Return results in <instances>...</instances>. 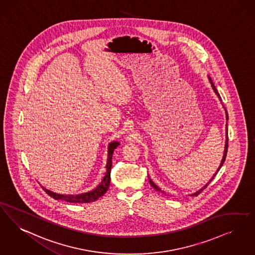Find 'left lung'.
I'll return each instance as SVG.
<instances>
[{"label": "left lung", "mask_w": 255, "mask_h": 255, "mask_svg": "<svg viewBox=\"0 0 255 255\" xmlns=\"http://www.w3.org/2000/svg\"><path fill=\"white\" fill-rule=\"evenodd\" d=\"M208 78H209V81H210V83H211V85H212V87H213V90H214V93L216 94V96L218 97V99H219V101L221 102V98H220V96H219V94H218V92H217V90H216V88H215V86H214V83H213V82H212V80H211V78L208 76ZM225 109V108H224ZM225 113H226V120H227V122H228V120H229V116H228V112H227V110L225 109ZM228 140H229V138H228V123L226 124V142H225V148H224V153H223V157H222V160H221V163H220V165H219V167H218V169L216 170V172L214 173V175H213V177L209 180V182H207V184L205 185V186H203L200 190H198L197 192H195V193H194V194H190V196H197L198 194H200L202 191H203L204 189H206L207 188V186L209 185V184L211 183V181L213 180L214 178V176L217 174V173L219 172V170L221 169V167L223 166V164H224L225 162V159H226V156H227V152H228ZM148 178H149V182H150V184H151V186L153 187V189L155 190V191H157V192H160V193H163V194H165L164 193V191H162L156 184L154 183L153 182V180L148 176Z\"/></svg>", "instance_id": "left-lung-1"}]
</instances>
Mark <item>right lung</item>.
Returning <instances> with one entry per match:
<instances>
[{
  "label": "right lung",
  "instance_id": "right-lung-1",
  "mask_svg": "<svg viewBox=\"0 0 255 255\" xmlns=\"http://www.w3.org/2000/svg\"><path fill=\"white\" fill-rule=\"evenodd\" d=\"M120 145L119 141H112L108 145V157H107V163H106V172L102 178V182L97 186L94 190L89 191L87 193H82L79 194H61L54 193L50 190L44 188L42 189L48 195H50L56 200H64L70 203H90L98 200L100 197H102L105 194L110 186V175H111V167H112V156L114 150Z\"/></svg>",
  "mask_w": 255,
  "mask_h": 255
}]
</instances>
